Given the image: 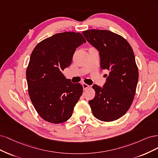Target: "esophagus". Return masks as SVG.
I'll list each match as a JSON object with an SVG mask.
<instances>
[{
	"label": "esophagus",
	"mask_w": 158,
	"mask_h": 158,
	"mask_svg": "<svg viewBox=\"0 0 158 158\" xmlns=\"http://www.w3.org/2000/svg\"><path fill=\"white\" fill-rule=\"evenodd\" d=\"M82 86H83V90H86V89H88L89 87V85H86L85 83H82Z\"/></svg>",
	"instance_id": "1"
}]
</instances>
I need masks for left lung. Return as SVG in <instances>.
Here are the masks:
<instances>
[{"label":"left lung","instance_id":"8db88e82","mask_svg":"<svg viewBox=\"0 0 158 158\" xmlns=\"http://www.w3.org/2000/svg\"><path fill=\"white\" fill-rule=\"evenodd\" d=\"M83 35L99 51L101 68L110 72L103 87L93 86L96 94L89 101L93 114L102 121L118 119L129 109L138 83L133 50L126 39L108 30H86Z\"/></svg>","mask_w":158,"mask_h":158}]
</instances>
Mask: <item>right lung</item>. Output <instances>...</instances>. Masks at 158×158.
Masks as SVG:
<instances>
[{
    "label": "right lung",
    "mask_w": 158,
    "mask_h": 158,
    "mask_svg": "<svg viewBox=\"0 0 158 158\" xmlns=\"http://www.w3.org/2000/svg\"><path fill=\"white\" fill-rule=\"evenodd\" d=\"M85 43L80 33L64 32L44 39L33 49L26 71L28 93L44 120L58 124L72 117L83 86L71 83L62 71L72 63L76 48Z\"/></svg>",
    "instance_id": "1"
}]
</instances>
